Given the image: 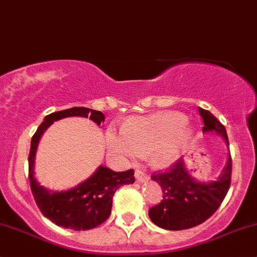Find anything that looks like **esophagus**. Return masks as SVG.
<instances>
[{
    "instance_id": "1",
    "label": "esophagus",
    "mask_w": 257,
    "mask_h": 257,
    "mask_svg": "<svg viewBox=\"0 0 257 257\" xmlns=\"http://www.w3.org/2000/svg\"><path fill=\"white\" fill-rule=\"evenodd\" d=\"M134 175H136V179L138 181H145L149 179V177H148L144 172H142V170H136V174Z\"/></svg>"
}]
</instances>
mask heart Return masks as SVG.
I'll use <instances>...</instances> for the list:
<instances>
[{"instance_id":"b5f03b06","label":"heart","mask_w":257,"mask_h":257,"mask_svg":"<svg viewBox=\"0 0 257 257\" xmlns=\"http://www.w3.org/2000/svg\"><path fill=\"white\" fill-rule=\"evenodd\" d=\"M186 121L185 115L174 112L136 116L125 121L123 128L110 125L105 132V141L115 159L128 162L149 154L153 167L164 169L178 159L190 137Z\"/></svg>"}]
</instances>
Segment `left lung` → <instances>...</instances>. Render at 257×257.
I'll use <instances>...</instances> for the list:
<instances>
[{
    "label": "left lung",
    "instance_id": "left-lung-1",
    "mask_svg": "<svg viewBox=\"0 0 257 257\" xmlns=\"http://www.w3.org/2000/svg\"><path fill=\"white\" fill-rule=\"evenodd\" d=\"M204 126L203 133L219 134L229 147L225 126L209 110L199 108ZM152 179L163 189V200L149 209V217L157 226L165 230H185L209 219L230 188L231 157L216 180L199 181L190 173L184 160H179L167 173L153 174Z\"/></svg>",
    "mask_w": 257,
    "mask_h": 257
}]
</instances>
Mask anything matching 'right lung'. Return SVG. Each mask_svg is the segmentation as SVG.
<instances>
[{
  "label": "right lung",
  "instance_id": "obj_1",
  "mask_svg": "<svg viewBox=\"0 0 257 257\" xmlns=\"http://www.w3.org/2000/svg\"><path fill=\"white\" fill-rule=\"evenodd\" d=\"M68 116L89 118L97 125L104 121L102 112L84 107H73L48 114L31 141L28 173L33 198L42 214L58 226L80 231L94 229L109 217L114 193L120 186L134 183V170L113 172L100 165L87 180L69 190L53 191L40 185L35 178V160L41 137L53 121Z\"/></svg>",
  "mask_w": 257,
  "mask_h": 257
}]
</instances>
